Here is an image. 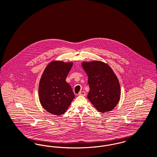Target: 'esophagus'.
Here are the masks:
<instances>
[{"mask_svg":"<svg viewBox=\"0 0 157 157\" xmlns=\"http://www.w3.org/2000/svg\"><path fill=\"white\" fill-rule=\"evenodd\" d=\"M79 95H81V96H85L86 95V93L84 91H80L78 94Z\"/></svg>","mask_w":157,"mask_h":157,"instance_id":"obj_1","label":"esophagus"}]
</instances>
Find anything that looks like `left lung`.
I'll return each instance as SVG.
<instances>
[{"label": "left lung", "instance_id": "left-lung-1", "mask_svg": "<svg viewBox=\"0 0 157 157\" xmlns=\"http://www.w3.org/2000/svg\"><path fill=\"white\" fill-rule=\"evenodd\" d=\"M82 66L88 76V100L101 113L112 110L120 100L121 90L119 79L110 66L98 60L83 62Z\"/></svg>", "mask_w": 157, "mask_h": 157}]
</instances>
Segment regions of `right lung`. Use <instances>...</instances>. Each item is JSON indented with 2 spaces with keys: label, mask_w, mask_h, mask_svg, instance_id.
I'll use <instances>...</instances> for the list:
<instances>
[{
  "label": "right lung",
  "mask_w": 157,
  "mask_h": 157,
  "mask_svg": "<svg viewBox=\"0 0 157 157\" xmlns=\"http://www.w3.org/2000/svg\"><path fill=\"white\" fill-rule=\"evenodd\" d=\"M72 62L53 60L47 65L38 86L40 102L46 110L54 115H62L68 109L75 96L66 81Z\"/></svg>",
  "instance_id": "right-lung-1"
}]
</instances>
